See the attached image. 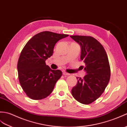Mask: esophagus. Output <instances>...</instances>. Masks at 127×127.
<instances>
[{"mask_svg": "<svg viewBox=\"0 0 127 127\" xmlns=\"http://www.w3.org/2000/svg\"><path fill=\"white\" fill-rule=\"evenodd\" d=\"M63 75H69L70 74H69V73H67V72H66L65 71H63Z\"/></svg>", "mask_w": 127, "mask_h": 127, "instance_id": "obj_1", "label": "esophagus"}]
</instances>
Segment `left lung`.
<instances>
[{
    "instance_id": "left-lung-1",
    "label": "left lung",
    "mask_w": 127,
    "mask_h": 127,
    "mask_svg": "<svg viewBox=\"0 0 127 127\" xmlns=\"http://www.w3.org/2000/svg\"><path fill=\"white\" fill-rule=\"evenodd\" d=\"M81 46V60L85 64L87 73L83 79H77L71 94L75 99L84 104H90L101 96L108 84L110 68L103 46L90 36H70Z\"/></svg>"
}]
</instances>
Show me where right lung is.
Masks as SVG:
<instances>
[{
	"instance_id": "1",
	"label": "right lung",
	"mask_w": 127,
	"mask_h": 127,
	"mask_svg": "<svg viewBox=\"0 0 127 127\" xmlns=\"http://www.w3.org/2000/svg\"><path fill=\"white\" fill-rule=\"evenodd\" d=\"M68 36L41 32L32 37L24 47L18 61V73L22 89L30 98L42 99L52 92L62 72L50 69L45 61L52 55L58 41Z\"/></svg>"
}]
</instances>
